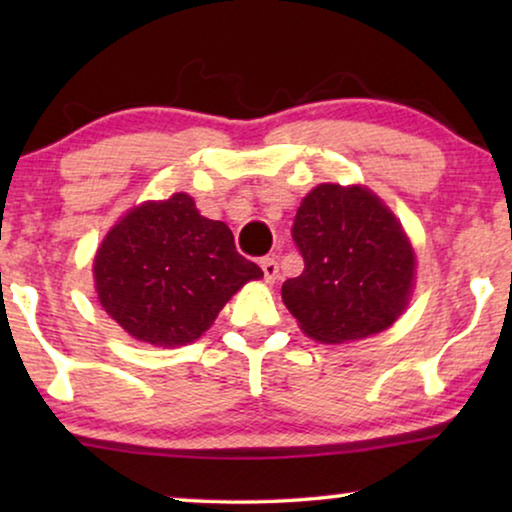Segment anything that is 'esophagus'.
Wrapping results in <instances>:
<instances>
[{"label": "esophagus", "mask_w": 512, "mask_h": 512, "mask_svg": "<svg viewBox=\"0 0 512 512\" xmlns=\"http://www.w3.org/2000/svg\"><path fill=\"white\" fill-rule=\"evenodd\" d=\"M261 268H263V277H265V282H268V284L275 282L277 275H279V265H277L275 258H263V261H261Z\"/></svg>", "instance_id": "obj_1"}]
</instances>
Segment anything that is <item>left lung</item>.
I'll use <instances>...</instances> for the list:
<instances>
[{"mask_svg":"<svg viewBox=\"0 0 512 512\" xmlns=\"http://www.w3.org/2000/svg\"><path fill=\"white\" fill-rule=\"evenodd\" d=\"M291 235L305 270L286 279L282 298L312 340H363L408 307L415 251L373 191L319 184L300 202Z\"/></svg>","mask_w":512,"mask_h":512,"instance_id":"8db88e82","label":"left lung"}]
</instances>
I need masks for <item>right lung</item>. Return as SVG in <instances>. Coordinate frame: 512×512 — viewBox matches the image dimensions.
<instances>
[{"instance_id": "1", "label": "right lung", "mask_w": 512, "mask_h": 512, "mask_svg": "<svg viewBox=\"0 0 512 512\" xmlns=\"http://www.w3.org/2000/svg\"><path fill=\"white\" fill-rule=\"evenodd\" d=\"M104 312L135 340L179 347L198 340L223 305L263 270L237 254L230 228L200 216L186 193L130 209L93 263Z\"/></svg>"}]
</instances>
